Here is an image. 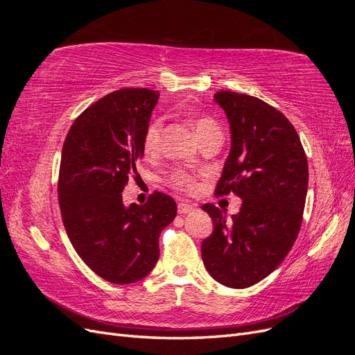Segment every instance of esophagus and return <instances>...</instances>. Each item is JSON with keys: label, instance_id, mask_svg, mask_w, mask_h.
Instances as JSON below:
<instances>
[{"label": "esophagus", "instance_id": "34e87169", "mask_svg": "<svg viewBox=\"0 0 355 355\" xmlns=\"http://www.w3.org/2000/svg\"><path fill=\"white\" fill-rule=\"evenodd\" d=\"M192 210H194V206H192V204H187V202H179L178 204V211L180 214H187V213H189Z\"/></svg>", "mask_w": 355, "mask_h": 355}]
</instances>
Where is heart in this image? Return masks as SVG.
Listing matches in <instances>:
<instances>
[{
    "mask_svg": "<svg viewBox=\"0 0 355 355\" xmlns=\"http://www.w3.org/2000/svg\"><path fill=\"white\" fill-rule=\"evenodd\" d=\"M161 130H163V123H161L159 118H154V120L148 124L145 136H144V142H142V149H144L145 157H155L158 154L159 141H161ZM194 130H196L198 139H201L202 136H206L210 132L219 130V125L210 116H198L194 121ZM168 180H170V184L179 191L191 192L196 189L194 176L188 173V171H185V170H176L175 173L170 175Z\"/></svg>",
    "mask_w": 355,
    "mask_h": 355,
    "instance_id": "b5f03b06",
    "label": "heart"
}]
</instances>
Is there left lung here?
I'll list each match as a JSON object with an SVG mask.
<instances>
[{
  "label": "left lung",
  "instance_id": "left-lung-1",
  "mask_svg": "<svg viewBox=\"0 0 355 355\" xmlns=\"http://www.w3.org/2000/svg\"><path fill=\"white\" fill-rule=\"evenodd\" d=\"M214 102L231 128V151L216 194L243 200L237 214L207 202L214 230L201 244L202 262L220 284L245 288L283 262L297 237L308 191V161L287 118L271 105L235 92Z\"/></svg>",
  "mask_w": 355,
  "mask_h": 355
}]
</instances>
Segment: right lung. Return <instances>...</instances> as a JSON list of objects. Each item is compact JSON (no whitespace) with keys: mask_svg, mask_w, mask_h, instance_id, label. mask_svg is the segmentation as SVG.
I'll use <instances>...</instances> for the list:
<instances>
[{"mask_svg":"<svg viewBox=\"0 0 355 355\" xmlns=\"http://www.w3.org/2000/svg\"><path fill=\"white\" fill-rule=\"evenodd\" d=\"M158 98L148 89L106 94L73 121L62 148L63 225L85 265L114 284L139 282L154 270L159 234L176 218L175 200L163 192L144 206L123 204Z\"/></svg>","mask_w":355,"mask_h":355,"instance_id":"right-lung-1","label":"right lung"}]
</instances>
